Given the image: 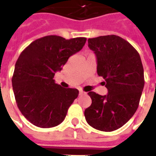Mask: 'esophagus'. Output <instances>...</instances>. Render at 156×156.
Here are the masks:
<instances>
[{
	"label": "esophagus",
	"instance_id": "34e87169",
	"mask_svg": "<svg viewBox=\"0 0 156 156\" xmlns=\"http://www.w3.org/2000/svg\"><path fill=\"white\" fill-rule=\"evenodd\" d=\"M86 94L85 92H83V90H79V95H82V94Z\"/></svg>",
	"mask_w": 156,
	"mask_h": 156
}]
</instances>
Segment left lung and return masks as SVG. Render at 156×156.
<instances>
[{
  "mask_svg": "<svg viewBox=\"0 0 156 156\" xmlns=\"http://www.w3.org/2000/svg\"><path fill=\"white\" fill-rule=\"evenodd\" d=\"M96 55L97 73L103 77L106 95L90 91L92 104L84 111L87 122L97 130L112 132L134 115L144 86L139 52L122 38L105 35L88 40Z\"/></svg>",
  "mask_w": 156,
  "mask_h": 156,
  "instance_id": "8db88e82",
  "label": "left lung"
}]
</instances>
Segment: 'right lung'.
<instances>
[{
    "label": "right lung",
    "instance_id": "right-lung-1",
    "mask_svg": "<svg viewBox=\"0 0 156 156\" xmlns=\"http://www.w3.org/2000/svg\"><path fill=\"white\" fill-rule=\"evenodd\" d=\"M86 40L48 35L34 40L19 55L12 78V89L17 107L34 126L53 127L65 119L78 90L62 88L53 78L71 55L82 50Z\"/></svg>",
    "mask_w": 156,
    "mask_h": 156
}]
</instances>
